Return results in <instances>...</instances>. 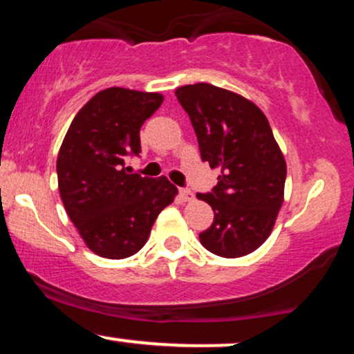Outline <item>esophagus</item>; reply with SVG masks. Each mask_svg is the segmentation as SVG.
<instances>
[{
    "label": "esophagus",
    "mask_w": 354,
    "mask_h": 354,
    "mask_svg": "<svg viewBox=\"0 0 354 354\" xmlns=\"http://www.w3.org/2000/svg\"><path fill=\"white\" fill-rule=\"evenodd\" d=\"M180 196L183 198V201H193L194 200L193 191L188 189V188H181L180 189Z\"/></svg>",
    "instance_id": "1"
}]
</instances>
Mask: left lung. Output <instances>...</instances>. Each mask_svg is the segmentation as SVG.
Returning a JSON list of instances; mask_svg holds the SVG:
<instances>
[{"label":"left lung","instance_id":"obj_1","mask_svg":"<svg viewBox=\"0 0 354 354\" xmlns=\"http://www.w3.org/2000/svg\"><path fill=\"white\" fill-rule=\"evenodd\" d=\"M174 95L188 113L201 160L221 169L213 191L196 194L214 211L201 245L221 258L253 253L271 234L284 201L286 161L268 118L253 101L209 83L186 84Z\"/></svg>","mask_w":354,"mask_h":354}]
</instances>
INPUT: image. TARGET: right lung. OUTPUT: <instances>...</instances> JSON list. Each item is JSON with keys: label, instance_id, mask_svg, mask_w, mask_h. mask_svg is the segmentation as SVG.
<instances>
[{"label": "right lung", "instance_id": "right-lung-1", "mask_svg": "<svg viewBox=\"0 0 354 354\" xmlns=\"http://www.w3.org/2000/svg\"><path fill=\"white\" fill-rule=\"evenodd\" d=\"M163 100L160 93L103 89L80 109L61 143V200L84 245L101 258L138 253L178 194L166 176L143 178L126 168V156L141 151V126Z\"/></svg>", "mask_w": 354, "mask_h": 354}]
</instances>
